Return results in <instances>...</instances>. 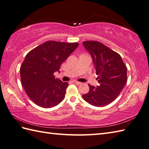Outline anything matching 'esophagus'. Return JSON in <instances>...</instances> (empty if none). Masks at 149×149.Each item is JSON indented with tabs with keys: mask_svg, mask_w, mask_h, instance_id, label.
<instances>
[{
	"mask_svg": "<svg viewBox=\"0 0 149 149\" xmlns=\"http://www.w3.org/2000/svg\"><path fill=\"white\" fill-rule=\"evenodd\" d=\"M72 83H74V84H77V85H79V84H81V83H80V82L77 81H72Z\"/></svg>",
	"mask_w": 149,
	"mask_h": 149,
	"instance_id": "obj_1",
	"label": "esophagus"
}]
</instances>
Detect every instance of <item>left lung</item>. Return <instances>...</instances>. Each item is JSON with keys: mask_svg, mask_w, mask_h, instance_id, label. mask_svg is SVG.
Instances as JSON below:
<instances>
[{"mask_svg": "<svg viewBox=\"0 0 149 149\" xmlns=\"http://www.w3.org/2000/svg\"><path fill=\"white\" fill-rule=\"evenodd\" d=\"M83 45L92 57L99 85L88 84L89 92L83 99L94 106L103 107L116 99L127 83V67L121 56L102 43L86 41Z\"/></svg>", "mask_w": 149, "mask_h": 149, "instance_id": "obj_1", "label": "left lung"}]
</instances>
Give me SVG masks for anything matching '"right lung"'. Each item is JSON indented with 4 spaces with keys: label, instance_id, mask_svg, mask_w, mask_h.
Here are the masks:
<instances>
[{
    "label": "right lung",
    "instance_id": "obj_1",
    "mask_svg": "<svg viewBox=\"0 0 149 149\" xmlns=\"http://www.w3.org/2000/svg\"><path fill=\"white\" fill-rule=\"evenodd\" d=\"M78 43L47 41L31 50L20 66L21 83L33 102L44 108L54 107L65 99L68 83L56 79L63 61Z\"/></svg>",
    "mask_w": 149,
    "mask_h": 149
}]
</instances>
